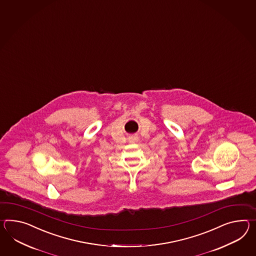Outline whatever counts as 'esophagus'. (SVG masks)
<instances>
[{"label":"esophagus","mask_w":256,"mask_h":256,"mask_svg":"<svg viewBox=\"0 0 256 256\" xmlns=\"http://www.w3.org/2000/svg\"><path fill=\"white\" fill-rule=\"evenodd\" d=\"M138 142V138L135 137V136H131V137L128 138V142L130 144H136Z\"/></svg>","instance_id":"1"}]
</instances>
